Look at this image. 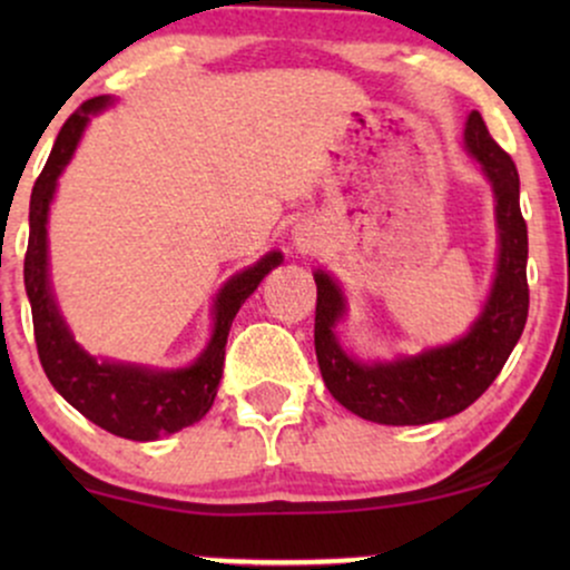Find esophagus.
<instances>
[{
	"instance_id": "1",
	"label": "esophagus",
	"mask_w": 570,
	"mask_h": 570,
	"mask_svg": "<svg viewBox=\"0 0 570 570\" xmlns=\"http://www.w3.org/2000/svg\"><path fill=\"white\" fill-rule=\"evenodd\" d=\"M316 233L311 230V227H303L297 225V230H294V246L299 248V252H313L316 248Z\"/></svg>"
}]
</instances>
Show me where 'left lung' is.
I'll return each mask as SVG.
<instances>
[{"label": "left lung", "mask_w": 570, "mask_h": 570, "mask_svg": "<svg viewBox=\"0 0 570 570\" xmlns=\"http://www.w3.org/2000/svg\"><path fill=\"white\" fill-rule=\"evenodd\" d=\"M493 185L499 225V265L493 289L480 318L461 340L396 362H358L348 356L335 335L345 313L340 286L324 271L316 278V358L330 394L358 417L385 426H423L458 415L499 377L528 318V227L520 212V176L514 160L493 141L480 112H472L463 130Z\"/></svg>", "instance_id": "obj_1"}]
</instances>
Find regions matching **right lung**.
Here are the masks:
<instances>
[{"mask_svg":"<svg viewBox=\"0 0 570 570\" xmlns=\"http://www.w3.org/2000/svg\"><path fill=\"white\" fill-rule=\"evenodd\" d=\"M109 96L85 101L58 130L48 163L31 189L29 248L23 259L26 294L35 318V340L45 375L75 410L115 436L134 442L158 440L163 434L193 426L212 410L222 381L227 335L238 307L259 286L273 267L281 265V252H271L257 265L246 267L222 286L214 299V335L198 362L185 370H149L136 364L98 362L71 337L58 313L48 278V212L53 203L58 176L75 155L90 115L101 112Z\"/></svg>","mask_w":570,"mask_h":570,"instance_id":"obj_1","label":"right lung"}]
</instances>
